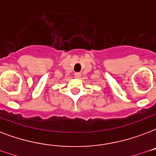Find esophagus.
Returning a JSON list of instances; mask_svg holds the SVG:
<instances>
[{
  "label": "esophagus",
  "instance_id": "34e87169",
  "mask_svg": "<svg viewBox=\"0 0 156 156\" xmlns=\"http://www.w3.org/2000/svg\"><path fill=\"white\" fill-rule=\"evenodd\" d=\"M81 73H75V74H74V77L76 78H81Z\"/></svg>",
  "mask_w": 156,
  "mask_h": 156
}]
</instances>
